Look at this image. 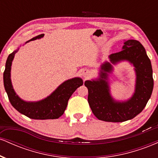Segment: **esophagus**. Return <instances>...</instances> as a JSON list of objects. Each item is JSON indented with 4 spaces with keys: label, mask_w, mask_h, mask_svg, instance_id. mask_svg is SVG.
<instances>
[{
    "label": "esophagus",
    "mask_w": 158,
    "mask_h": 158,
    "mask_svg": "<svg viewBox=\"0 0 158 158\" xmlns=\"http://www.w3.org/2000/svg\"><path fill=\"white\" fill-rule=\"evenodd\" d=\"M90 73V71L88 70H84L82 72V77H84L85 79H87V78L89 77Z\"/></svg>",
    "instance_id": "1"
}]
</instances>
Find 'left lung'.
<instances>
[{
    "mask_svg": "<svg viewBox=\"0 0 158 158\" xmlns=\"http://www.w3.org/2000/svg\"><path fill=\"white\" fill-rule=\"evenodd\" d=\"M109 61L100 65L99 77L86 80L88 101L92 112L99 120L119 123L133 119L143 110L151 97L154 87L151 61L144 47L137 40L124 41L122 51L108 56ZM128 61L134 67L136 79L135 92L129 99L117 101L110 94L109 74L113 65Z\"/></svg>",
    "mask_w": 158,
    "mask_h": 158,
    "instance_id": "1",
    "label": "left lung"
}]
</instances>
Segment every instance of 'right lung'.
<instances>
[{
  "label": "right lung",
  "instance_id": "1",
  "mask_svg": "<svg viewBox=\"0 0 158 158\" xmlns=\"http://www.w3.org/2000/svg\"><path fill=\"white\" fill-rule=\"evenodd\" d=\"M44 35V34H41L32 38L26 41L25 44L34 40L41 39ZM21 46V45H20V47ZM20 47L9 55L3 72V85L10 103L18 111L29 118L34 119H58L64 114L69 99L73 92L83 85V80L80 77L72 78L61 83L52 93L44 99L35 102L23 100L16 94L11 80L12 63Z\"/></svg>",
  "mask_w": 158,
  "mask_h": 158
}]
</instances>
